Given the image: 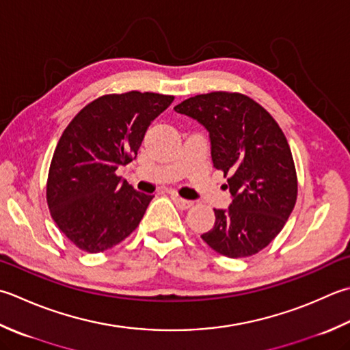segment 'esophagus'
Listing matches in <instances>:
<instances>
[{"label": "esophagus", "instance_id": "34e87169", "mask_svg": "<svg viewBox=\"0 0 350 350\" xmlns=\"http://www.w3.org/2000/svg\"><path fill=\"white\" fill-rule=\"evenodd\" d=\"M171 198H173V202L176 203V206L179 208V209H182V211H187V209H189L191 206H193V202H191V200H185V198H180V197H177V196H171Z\"/></svg>", "mask_w": 350, "mask_h": 350}]
</instances>
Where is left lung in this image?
Here are the masks:
<instances>
[{"label": "left lung", "mask_w": 350, "mask_h": 350, "mask_svg": "<svg viewBox=\"0 0 350 350\" xmlns=\"http://www.w3.org/2000/svg\"><path fill=\"white\" fill-rule=\"evenodd\" d=\"M174 111L208 130L212 162L228 177L232 196L228 209H214V228L202 239L228 258L255 255L296 204L297 176L284 132L261 105L238 92L196 95Z\"/></svg>", "instance_id": "1"}]
</instances>
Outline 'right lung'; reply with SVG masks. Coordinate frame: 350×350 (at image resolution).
I'll list each match as a JSON object with an SVG mask.
<instances>
[{
	"instance_id": "1",
	"label": "right lung",
	"mask_w": 350,
	"mask_h": 350,
	"mask_svg": "<svg viewBox=\"0 0 350 350\" xmlns=\"http://www.w3.org/2000/svg\"><path fill=\"white\" fill-rule=\"evenodd\" d=\"M173 100L138 91L103 95L64 130L48 173L46 203L80 250L105 252L138 228L154 196L138 193L116 170L135 159L148 126Z\"/></svg>"
}]
</instances>
